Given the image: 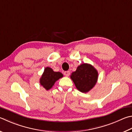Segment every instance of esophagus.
<instances>
[{
	"mask_svg": "<svg viewBox=\"0 0 132 132\" xmlns=\"http://www.w3.org/2000/svg\"><path fill=\"white\" fill-rule=\"evenodd\" d=\"M70 71H66L64 72V75L66 77H69V75H70Z\"/></svg>",
	"mask_w": 132,
	"mask_h": 132,
	"instance_id": "obj_1",
	"label": "esophagus"
}]
</instances>
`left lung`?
Segmentation results:
<instances>
[{"instance_id":"left-lung-1","label":"left lung","mask_w":132,"mask_h":132,"mask_svg":"<svg viewBox=\"0 0 132 132\" xmlns=\"http://www.w3.org/2000/svg\"><path fill=\"white\" fill-rule=\"evenodd\" d=\"M70 78L78 90L87 93L94 87L97 82L98 72L90 64L82 63L71 73Z\"/></svg>"}]
</instances>
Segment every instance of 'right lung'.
Returning a JSON list of instances; mask_svg holds the SVG:
<instances>
[{
    "label": "right lung",
    "instance_id": "right-lung-1",
    "mask_svg": "<svg viewBox=\"0 0 132 132\" xmlns=\"http://www.w3.org/2000/svg\"><path fill=\"white\" fill-rule=\"evenodd\" d=\"M63 75L61 72L54 71L51 68L47 67L40 79V83L47 90L51 89L55 82L59 78L63 77Z\"/></svg>",
    "mask_w": 132,
    "mask_h": 132
}]
</instances>
